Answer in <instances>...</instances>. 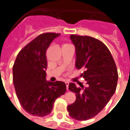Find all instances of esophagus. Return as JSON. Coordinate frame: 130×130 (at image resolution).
<instances>
[{
	"label": "esophagus",
	"mask_w": 130,
	"mask_h": 130,
	"mask_svg": "<svg viewBox=\"0 0 130 130\" xmlns=\"http://www.w3.org/2000/svg\"><path fill=\"white\" fill-rule=\"evenodd\" d=\"M65 85H66V88H67V90H68V85H69V83L68 82H65Z\"/></svg>",
	"instance_id": "1"
}]
</instances>
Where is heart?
<instances>
[{"label": "heart", "instance_id": "obj_1", "mask_svg": "<svg viewBox=\"0 0 130 130\" xmlns=\"http://www.w3.org/2000/svg\"><path fill=\"white\" fill-rule=\"evenodd\" d=\"M68 45V44H65V45Z\"/></svg>", "mask_w": 130, "mask_h": 130}]
</instances>
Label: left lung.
<instances>
[{"mask_svg": "<svg viewBox=\"0 0 130 130\" xmlns=\"http://www.w3.org/2000/svg\"><path fill=\"white\" fill-rule=\"evenodd\" d=\"M70 39L76 50L77 70L82 69L86 86L80 83L69 84L76 100L68 106L70 117L77 120H87L96 116L109 102L117 88L118 72L113 57L102 41L87 35L72 34Z\"/></svg>", "mask_w": 130, "mask_h": 130, "instance_id": "obj_1", "label": "left lung"}]
</instances>
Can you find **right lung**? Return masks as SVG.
Here are the masks:
<instances>
[{"instance_id":"right-lung-1","label":"right lung","mask_w":130,"mask_h":130,"mask_svg":"<svg viewBox=\"0 0 130 130\" xmlns=\"http://www.w3.org/2000/svg\"><path fill=\"white\" fill-rule=\"evenodd\" d=\"M60 33L45 32L37 36L18 53L13 66V80L21 107L34 116L51 112L55 100L66 92L65 83L45 80L47 49Z\"/></svg>"}]
</instances>
